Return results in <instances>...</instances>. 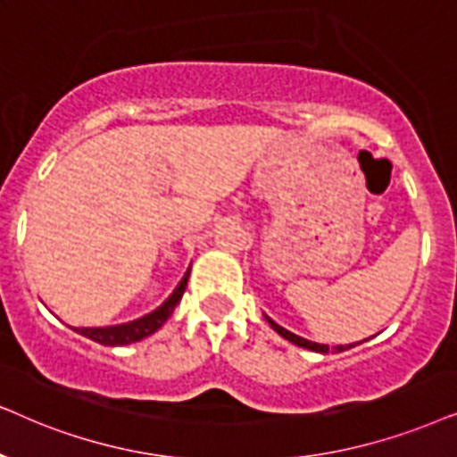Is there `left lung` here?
Returning a JSON list of instances; mask_svg holds the SVG:
<instances>
[{
  "label": "left lung",
  "mask_w": 457,
  "mask_h": 457,
  "mask_svg": "<svg viewBox=\"0 0 457 457\" xmlns=\"http://www.w3.org/2000/svg\"><path fill=\"white\" fill-rule=\"evenodd\" d=\"M267 321H270V326L273 328V330H276V332L279 334V337H284L286 340H290V343H295V345L303 346V349H309V351H318V353H328V351H330V346H328V345L312 343V340H307V338H301V337H296V334H292V332L286 330V328L278 326L276 321L270 320V318H267ZM351 346H353V345H338V346H334V349H337V351L340 353V351H346V349H351Z\"/></svg>",
  "instance_id": "left-lung-1"
}]
</instances>
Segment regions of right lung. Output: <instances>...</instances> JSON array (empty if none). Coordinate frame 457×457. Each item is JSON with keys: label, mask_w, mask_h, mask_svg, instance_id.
Returning a JSON list of instances; mask_svg holds the SVG:
<instances>
[{"label": "right lung", "mask_w": 457, "mask_h": 457, "mask_svg": "<svg viewBox=\"0 0 457 457\" xmlns=\"http://www.w3.org/2000/svg\"><path fill=\"white\" fill-rule=\"evenodd\" d=\"M187 276H190V270L186 271V276L181 278V282L178 284V288L173 290V295L162 303L161 307L154 309V312L144 315V318L133 320L129 324H120V326H108V328H72V330L83 334L96 343L106 345V346H120V345H129V343H137L145 337H150L152 332H156L165 321L169 320V315L173 313V309L184 296V290L187 286Z\"/></svg>", "instance_id": "obj_1"}]
</instances>
